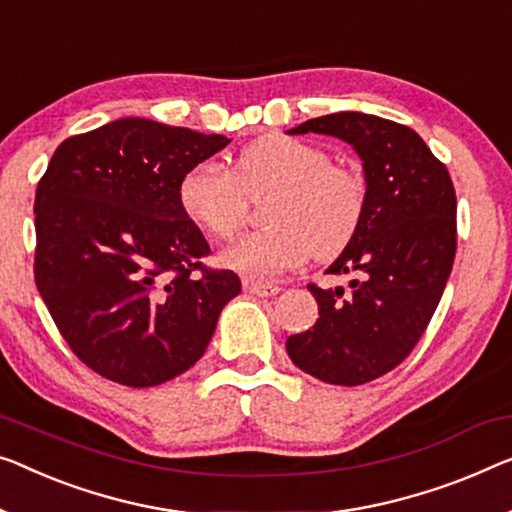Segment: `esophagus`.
I'll list each match as a JSON object with an SVG mask.
<instances>
[{"label": "esophagus", "instance_id": "1", "mask_svg": "<svg viewBox=\"0 0 512 512\" xmlns=\"http://www.w3.org/2000/svg\"><path fill=\"white\" fill-rule=\"evenodd\" d=\"M243 289L255 296H276L280 292L278 285H273V282H259V280H243Z\"/></svg>", "mask_w": 512, "mask_h": 512}]
</instances>
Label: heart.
I'll return each instance as SVG.
<instances>
[{"instance_id":"heart-1","label":"heart","mask_w":512,"mask_h":512,"mask_svg":"<svg viewBox=\"0 0 512 512\" xmlns=\"http://www.w3.org/2000/svg\"><path fill=\"white\" fill-rule=\"evenodd\" d=\"M273 195L266 207L269 230L236 236L220 250V262L255 280H271L308 262L331 259L354 239L365 211V181L333 165L326 149L269 137L239 156L236 172L204 158L179 181L186 216L213 236L236 232L250 197Z\"/></svg>"}]
</instances>
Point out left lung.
<instances>
[{"mask_svg":"<svg viewBox=\"0 0 512 512\" xmlns=\"http://www.w3.org/2000/svg\"><path fill=\"white\" fill-rule=\"evenodd\" d=\"M287 133L349 142L368 183L361 225L326 269L356 273L352 292L310 282L319 319L289 335L287 354L326 384H368L411 354L444 294L457 248L451 174L416 131L375 114L335 112Z\"/></svg>","mask_w":512,"mask_h":512,"instance_id":"1","label":"left lung"}]
</instances>
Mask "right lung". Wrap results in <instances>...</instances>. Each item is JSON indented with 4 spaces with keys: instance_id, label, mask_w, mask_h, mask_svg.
I'll return each mask as SVG.
<instances>
[{
    "instance_id": "right-lung-1",
    "label": "right lung",
    "mask_w": 512,
    "mask_h": 512,
    "mask_svg": "<svg viewBox=\"0 0 512 512\" xmlns=\"http://www.w3.org/2000/svg\"><path fill=\"white\" fill-rule=\"evenodd\" d=\"M225 135L126 117L64 140L38 181L34 280L82 363L117 384L170 381L207 352L241 292L209 269L179 181L225 149Z\"/></svg>"
}]
</instances>
